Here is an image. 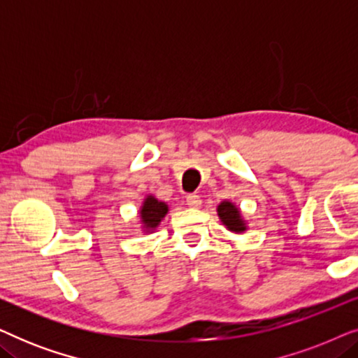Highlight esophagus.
I'll use <instances>...</instances> for the list:
<instances>
[{"mask_svg":"<svg viewBox=\"0 0 358 358\" xmlns=\"http://www.w3.org/2000/svg\"><path fill=\"white\" fill-rule=\"evenodd\" d=\"M185 202H187L190 208H199L200 205H202V200H200L199 195H195V194H189L187 197H185Z\"/></svg>","mask_w":358,"mask_h":358,"instance_id":"1","label":"esophagus"}]
</instances>
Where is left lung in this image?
I'll list each match as a JSON object with an SVG mask.
<instances>
[{
    "instance_id": "obj_1",
    "label": "left lung",
    "mask_w": 358,
    "mask_h": 358,
    "mask_svg": "<svg viewBox=\"0 0 358 358\" xmlns=\"http://www.w3.org/2000/svg\"><path fill=\"white\" fill-rule=\"evenodd\" d=\"M217 213H218L220 222H222L224 227H227V229H229L231 233L239 234L248 229L246 220L243 218L241 210H239L233 202H229V200H223V202L218 205Z\"/></svg>"
}]
</instances>
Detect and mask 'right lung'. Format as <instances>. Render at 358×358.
<instances>
[{
    "instance_id": "1",
    "label": "right lung",
    "mask_w": 358,
    "mask_h": 358,
    "mask_svg": "<svg viewBox=\"0 0 358 358\" xmlns=\"http://www.w3.org/2000/svg\"><path fill=\"white\" fill-rule=\"evenodd\" d=\"M169 212V207L166 202H161L155 195H146L143 203H141L138 217L141 223V229L145 233H153L159 223L163 222L166 213Z\"/></svg>"
}]
</instances>
